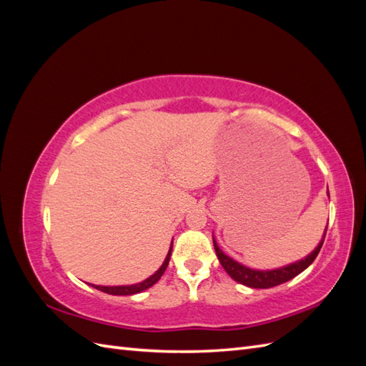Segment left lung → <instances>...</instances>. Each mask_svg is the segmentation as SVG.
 <instances>
[{"mask_svg":"<svg viewBox=\"0 0 366 366\" xmlns=\"http://www.w3.org/2000/svg\"><path fill=\"white\" fill-rule=\"evenodd\" d=\"M325 232H327V229H325ZM324 238H325V234H324ZM322 244H324V239L319 242V246L312 253H310L305 259H301L295 264L287 265V267H282V269L262 272V270H252V269L246 267V265H242L232 258H229L227 254H224L223 250L218 247L217 241L214 239V247L217 252L218 261L221 265H223V269L227 272V274L232 280H235L237 282H239L242 285L252 287V289H270V287L280 285V284H284L287 281L293 280L295 276L304 272L308 265L316 259Z\"/></svg>","mask_w":366,"mask_h":366,"instance_id":"obj_1","label":"left lung"}]
</instances>
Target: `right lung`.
I'll return each mask as SVG.
<instances>
[{
    "mask_svg": "<svg viewBox=\"0 0 366 366\" xmlns=\"http://www.w3.org/2000/svg\"><path fill=\"white\" fill-rule=\"evenodd\" d=\"M171 252H172V246H171V249H169V252H168V257H166L164 262L162 264V267H160L156 273H154V274L151 276V278H148L147 281H143V282L136 284V285H122V287L93 285V287H94V289H97V290L108 293V295H117V296H119V295H136V293H140V292H143V290H147V289H149V287H152L154 284H156V282L162 278V274L164 273L166 267H168V264H169Z\"/></svg>",
    "mask_w": 366,
    "mask_h": 366,
    "instance_id": "right-lung-1",
    "label": "right lung"
}]
</instances>
